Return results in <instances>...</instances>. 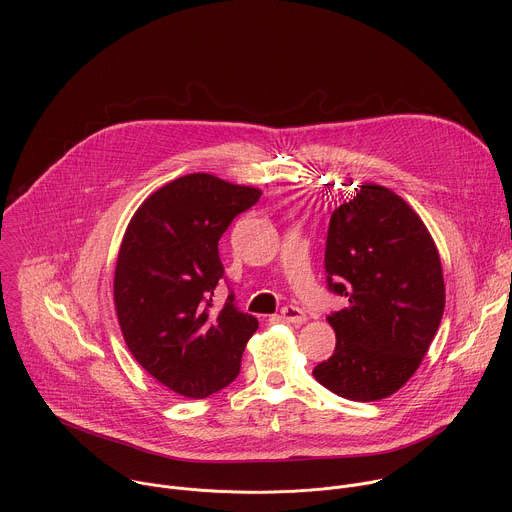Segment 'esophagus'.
I'll return each instance as SVG.
<instances>
[{
  "instance_id": "1",
  "label": "esophagus",
  "mask_w": 512,
  "mask_h": 512,
  "mask_svg": "<svg viewBox=\"0 0 512 512\" xmlns=\"http://www.w3.org/2000/svg\"><path fill=\"white\" fill-rule=\"evenodd\" d=\"M281 318L285 322H291V324H304L306 322V314L298 306H285V308H281Z\"/></svg>"
}]
</instances>
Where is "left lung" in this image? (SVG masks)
<instances>
[{"instance_id":"1","label":"left lung","mask_w":512,"mask_h":512,"mask_svg":"<svg viewBox=\"0 0 512 512\" xmlns=\"http://www.w3.org/2000/svg\"><path fill=\"white\" fill-rule=\"evenodd\" d=\"M330 216L328 289L348 300L326 320L334 354L314 377L350 401H379L417 371L440 328L446 285L437 247L393 190L362 184Z\"/></svg>"}]
</instances>
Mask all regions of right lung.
Here are the masks:
<instances>
[{"label": "right lung", "mask_w": 512, "mask_h": 512, "mask_svg": "<svg viewBox=\"0 0 512 512\" xmlns=\"http://www.w3.org/2000/svg\"><path fill=\"white\" fill-rule=\"evenodd\" d=\"M261 190L212 174L172 180L143 200L121 241L113 300L127 348L158 383L204 399L233 383L259 322L229 294L210 314L225 269L218 239Z\"/></svg>", "instance_id": "right-lung-1"}]
</instances>
